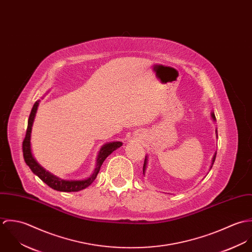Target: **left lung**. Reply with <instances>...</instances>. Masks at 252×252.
<instances>
[{
  "label": "left lung",
  "instance_id": "obj_1",
  "mask_svg": "<svg viewBox=\"0 0 252 252\" xmlns=\"http://www.w3.org/2000/svg\"><path fill=\"white\" fill-rule=\"evenodd\" d=\"M212 117H213V119L216 121V115H215V113L214 112H212ZM217 132V131H216ZM217 137V136H216ZM216 152L215 153V155H214V158H213V163H212V166H211V169L213 168V165H214V163H215V161H216ZM146 164H147V157L145 156V159H144V172H145V168H146Z\"/></svg>",
  "mask_w": 252,
  "mask_h": 252
}]
</instances>
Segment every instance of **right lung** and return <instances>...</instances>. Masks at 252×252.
<instances>
[{"instance_id": "add662e5", "label": "right lung", "mask_w": 252, "mask_h": 252, "mask_svg": "<svg viewBox=\"0 0 252 252\" xmlns=\"http://www.w3.org/2000/svg\"><path fill=\"white\" fill-rule=\"evenodd\" d=\"M39 101H36L34 104L33 108L31 110L29 119H28V127L26 131V136L23 141L22 148H23V156L26 164L29 166L31 171L37 176L40 180H42L44 183H46L49 187H51L54 190L61 191V192H77L82 189H85L88 187L95 179L97 178V175L100 172L101 166L106 160L109 154H111L115 149L120 147L122 145L121 142H112V143H108L104 144L102 148L99 151L98 157H97V163H96V168L93 172V174L86 180H67L59 179L58 177L52 175L51 173L47 172L45 169H43L37 162L36 159L34 158L31 150V132H32V126L33 122L35 119L36 109L38 107Z\"/></svg>"}]
</instances>
